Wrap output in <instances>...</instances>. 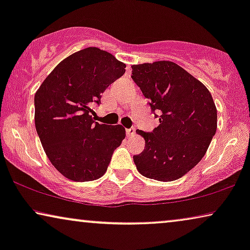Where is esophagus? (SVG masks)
<instances>
[{
    "mask_svg": "<svg viewBox=\"0 0 250 250\" xmlns=\"http://www.w3.org/2000/svg\"><path fill=\"white\" fill-rule=\"evenodd\" d=\"M126 135L127 138H132V136L135 135V128H127L126 129Z\"/></svg>",
    "mask_w": 250,
    "mask_h": 250,
    "instance_id": "esophagus-1",
    "label": "esophagus"
}]
</instances>
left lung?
I'll return each instance as SVG.
<instances>
[{
    "label": "left lung",
    "instance_id": "8db88e82",
    "mask_svg": "<svg viewBox=\"0 0 250 250\" xmlns=\"http://www.w3.org/2000/svg\"><path fill=\"white\" fill-rule=\"evenodd\" d=\"M131 77L159 118L152 132L138 129L146 148L133 156L136 168L148 179H180L200 162L216 133L217 110L210 92L172 61L133 64Z\"/></svg>",
    "mask_w": 250,
    "mask_h": 250
}]
</instances>
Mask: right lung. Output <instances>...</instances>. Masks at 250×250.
Listing matches in <instances>:
<instances>
[{
	"mask_svg": "<svg viewBox=\"0 0 250 250\" xmlns=\"http://www.w3.org/2000/svg\"><path fill=\"white\" fill-rule=\"evenodd\" d=\"M125 67L107 51L86 47L61 61L35 93L37 134L51 164L67 179L101 177L125 139L122 125L99 124L90 115Z\"/></svg>",
	"mask_w": 250,
	"mask_h": 250,
	"instance_id": "obj_1",
	"label": "right lung"
}]
</instances>
